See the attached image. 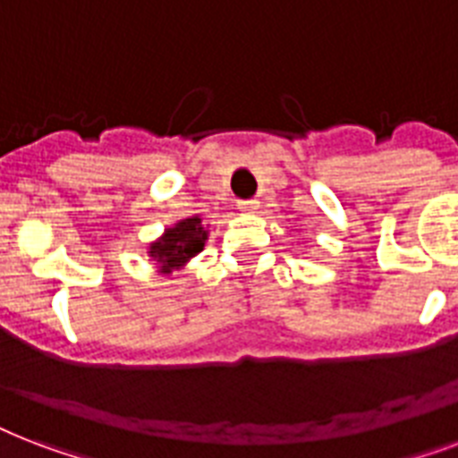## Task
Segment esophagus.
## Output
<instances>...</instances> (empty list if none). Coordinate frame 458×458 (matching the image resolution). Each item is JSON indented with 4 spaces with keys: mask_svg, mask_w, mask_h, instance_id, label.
<instances>
[{
    "mask_svg": "<svg viewBox=\"0 0 458 458\" xmlns=\"http://www.w3.org/2000/svg\"><path fill=\"white\" fill-rule=\"evenodd\" d=\"M257 207H259L257 199H240V201H237V208H240V211H254Z\"/></svg>",
    "mask_w": 458,
    "mask_h": 458,
    "instance_id": "1",
    "label": "esophagus"
}]
</instances>
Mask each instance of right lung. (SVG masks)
<instances>
[{
  "label": "right lung",
  "mask_w": 458,
  "mask_h": 458,
  "mask_svg": "<svg viewBox=\"0 0 458 458\" xmlns=\"http://www.w3.org/2000/svg\"><path fill=\"white\" fill-rule=\"evenodd\" d=\"M204 240H207V230L201 228V218H185L180 221L175 228L165 230V235L149 247V254L161 264V271H173L187 264L190 259L197 257L204 250Z\"/></svg>",
  "instance_id": "1"
}]
</instances>
